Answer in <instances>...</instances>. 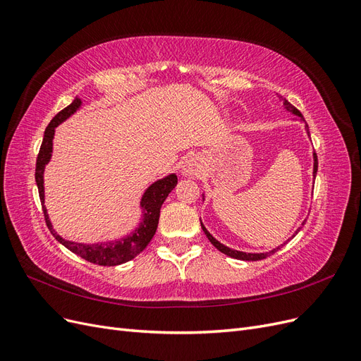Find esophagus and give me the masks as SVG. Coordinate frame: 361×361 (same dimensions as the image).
I'll return each instance as SVG.
<instances>
[{
  "mask_svg": "<svg viewBox=\"0 0 361 361\" xmlns=\"http://www.w3.org/2000/svg\"><path fill=\"white\" fill-rule=\"evenodd\" d=\"M182 173L185 176L190 178H199L202 174V164L199 162L197 158H188L185 161L183 167H182Z\"/></svg>",
  "mask_w": 361,
  "mask_h": 361,
  "instance_id": "1",
  "label": "esophagus"
}]
</instances>
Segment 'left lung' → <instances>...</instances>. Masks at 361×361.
<instances>
[{"label":"left lung","mask_w":361,"mask_h":361,"mask_svg":"<svg viewBox=\"0 0 361 361\" xmlns=\"http://www.w3.org/2000/svg\"><path fill=\"white\" fill-rule=\"evenodd\" d=\"M283 105H285V108L288 111H290V113H293L295 116H298V117H301V120L302 122H305L304 120V117H302V114L297 110V108H295L290 102H288L286 99H283ZM307 134H309V126H307ZM310 135V134H309ZM316 171H318V157H316V154H313V178L316 176ZM200 224H202V221H200ZM304 224V223H302ZM202 228H203V232H204V235L207 236V239H209L211 241V244L216 248V250H220L221 253H224V255H227V256H231V257H233V259H239V260H262V259H265V257H268L269 255H272V253H276V251H279L283 245H285L286 243H283L281 245H279V247H276L274 250H271V251H268V253H244V251H238V250H232V248H228V247H226V245H223L221 243H218L216 239L206 231V227L202 224ZM300 232V228L297 232H295V235H297ZM293 235V236H295ZM292 236V238H293Z\"/></svg>","instance_id":"8db88e82"}]
</instances>
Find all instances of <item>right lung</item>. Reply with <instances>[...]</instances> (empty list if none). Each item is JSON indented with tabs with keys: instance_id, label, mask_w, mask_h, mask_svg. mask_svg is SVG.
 I'll return each instance as SVG.
<instances>
[{
	"instance_id": "1",
	"label": "right lung",
	"mask_w": 361,
	"mask_h": 361,
	"mask_svg": "<svg viewBox=\"0 0 361 361\" xmlns=\"http://www.w3.org/2000/svg\"><path fill=\"white\" fill-rule=\"evenodd\" d=\"M81 106V99L75 97L73 102L68 105L64 110H61L56 117H54L49 125L45 129V135H43L42 146L37 155L36 161V183L39 188V197L42 202V209L43 215H45V221L49 228L52 236L57 239L60 244H63L66 248H69L72 253L81 256L82 259L92 262L96 265L102 267H116L120 264H125V262L134 259L137 255L143 251L150 239L154 238L158 221H159V211L164 200L167 199V195L171 192V190L176 187L178 176L176 174H169L167 178L159 179L155 183H152L150 187L146 190V192L141 197L140 206L143 209V216H141V221L138 227L133 233H129L125 238H120L117 241H106V243H97V244H81V243H72L63 239L56 231L52 228V224L49 221V216L45 207V191H43V171H45V166L51 159L52 154V140L54 133H56V128L64 122L68 117H71L78 108Z\"/></svg>"
}]
</instances>
